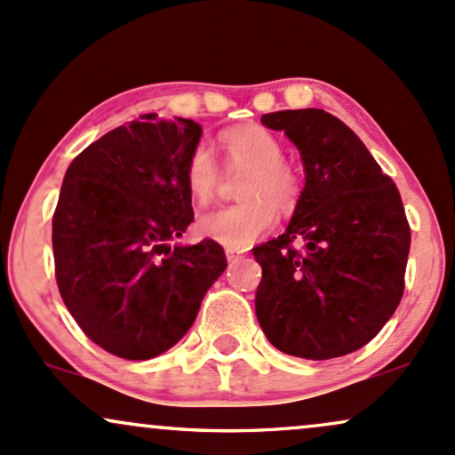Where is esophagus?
<instances>
[{"mask_svg":"<svg viewBox=\"0 0 455 455\" xmlns=\"http://www.w3.org/2000/svg\"><path fill=\"white\" fill-rule=\"evenodd\" d=\"M243 255H244V249H226V258H228L229 261L243 258Z\"/></svg>","mask_w":455,"mask_h":455,"instance_id":"obj_1","label":"esophagus"}]
</instances>
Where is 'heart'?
<instances>
[{"instance_id": "1", "label": "heart", "mask_w": 455, "mask_h": 455, "mask_svg": "<svg viewBox=\"0 0 455 455\" xmlns=\"http://www.w3.org/2000/svg\"><path fill=\"white\" fill-rule=\"evenodd\" d=\"M228 162L249 168L240 183L243 202L219 208L200 217L197 229L204 238L229 249H244L275 226L276 208L291 211L300 196L298 174L283 162L281 142L259 125L236 127L221 136ZM185 183L197 204H208L215 196L217 164L206 144H197L185 165Z\"/></svg>"}]
</instances>
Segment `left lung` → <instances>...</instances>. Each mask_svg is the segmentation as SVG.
I'll return each mask as SVG.
<instances>
[{"label": "left lung", "instance_id": "left-lung-1", "mask_svg": "<svg viewBox=\"0 0 455 455\" xmlns=\"http://www.w3.org/2000/svg\"><path fill=\"white\" fill-rule=\"evenodd\" d=\"M261 123L296 144L304 187L285 232L253 249L258 322L287 355H347L375 339L403 298L411 247L403 200L364 142L330 112L279 110Z\"/></svg>", "mask_w": 455, "mask_h": 455}]
</instances>
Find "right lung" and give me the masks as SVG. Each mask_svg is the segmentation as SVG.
Here are the masks:
<instances>
[{
  "label": "right lung",
  "instance_id": "add662e5",
  "mask_svg": "<svg viewBox=\"0 0 455 455\" xmlns=\"http://www.w3.org/2000/svg\"><path fill=\"white\" fill-rule=\"evenodd\" d=\"M200 123L144 115L69 164L52 217L59 293L84 334L112 355L151 360L196 322L228 268L215 240H172L194 221L185 165Z\"/></svg>",
  "mask_w": 455,
  "mask_h": 455
}]
</instances>
